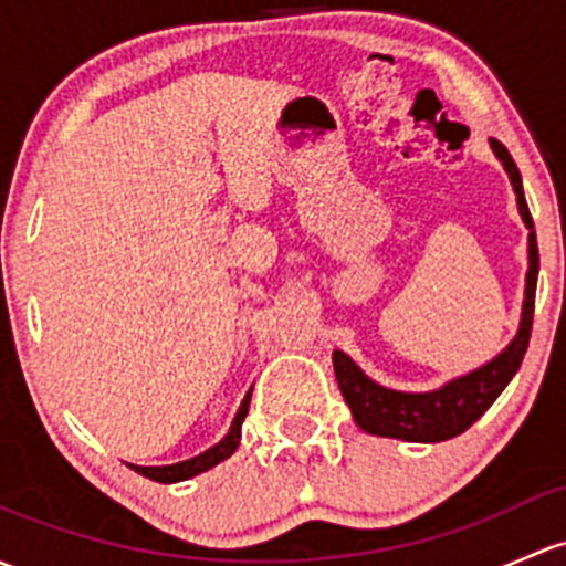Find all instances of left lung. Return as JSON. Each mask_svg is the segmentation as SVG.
I'll return each mask as SVG.
<instances>
[{"label": "left lung", "instance_id": "left-lung-1", "mask_svg": "<svg viewBox=\"0 0 566 566\" xmlns=\"http://www.w3.org/2000/svg\"><path fill=\"white\" fill-rule=\"evenodd\" d=\"M491 148L499 157V163L504 165V170H507L515 198H518V211L528 228V271L521 328L515 333L513 342L496 358L488 360L485 366L474 368V371L463 374L458 379H450L439 390L428 392L382 388L374 379H368L349 355L336 349L333 353V371H336L338 388H342L344 401L353 409L355 423L366 433L403 439V442H444V439H453L483 418L485 409L496 401L499 392L507 388V382L521 368L534 319V293H537L539 273L537 235H534L532 213H528L526 198H523L518 165L513 163L510 151L499 140L491 138Z\"/></svg>", "mask_w": 566, "mask_h": 566}]
</instances>
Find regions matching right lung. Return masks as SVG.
Listing matches in <instances>:
<instances>
[{
	"label": "right lung",
	"mask_w": 566,
	"mask_h": 566,
	"mask_svg": "<svg viewBox=\"0 0 566 566\" xmlns=\"http://www.w3.org/2000/svg\"><path fill=\"white\" fill-rule=\"evenodd\" d=\"M249 398H252V390L243 396L241 409H238L228 437H224L222 442L213 444V448H208L206 453L189 458V461H181V463H170V467H135V463H129V469H135V472L143 474V478L154 480V483H181V480H189V478H195V474L208 472V469L217 467L219 461H224V458H230L235 453L238 442H241V423L249 412Z\"/></svg>",
	"instance_id": "add662e5"
}]
</instances>
